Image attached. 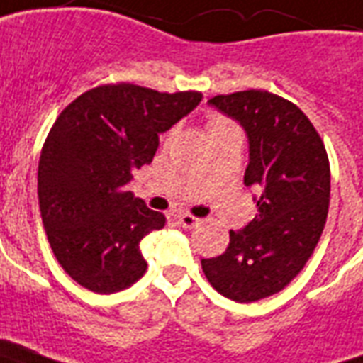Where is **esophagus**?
I'll use <instances>...</instances> for the list:
<instances>
[{
    "mask_svg": "<svg viewBox=\"0 0 363 363\" xmlns=\"http://www.w3.org/2000/svg\"><path fill=\"white\" fill-rule=\"evenodd\" d=\"M177 220H179V224H181L182 228H196L199 224V218H196V216L192 215H179L177 216Z\"/></svg>",
    "mask_w": 363,
    "mask_h": 363,
    "instance_id": "esophagus-1",
    "label": "esophagus"
}]
</instances>
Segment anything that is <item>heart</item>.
Returning a JSON list of instances; mask_svg holds the SVG:
<instances>
[{
    "label": "heart",
    "instance_id": "1",
    "mask_svg": "<svg viewBox=\"0 0 363 363\" xmlns=\"http://www.w3.org/2000/svg\"><path fill=\"white\" fill-rule=\"evenodd\" d=\"M222 128H233L230 122L222 121V118H213V121L209 122V133H213V131L216 130H222Z\"/></svg>",
    "mask_w": 363,
    "mask_h": 363
}]
</instances>
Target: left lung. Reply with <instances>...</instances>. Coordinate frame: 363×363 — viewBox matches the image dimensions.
<instances>
[{"mask_svg": "<svg viewBox=\"0 0 363 363\" xmlns=\"http://www.w3.org/2000/svg\"><path fill=\"white\" fill-rule=\"evenodd\" d=\"M209 105L247 133L245 184L258 192V215L201 267L216 292L250 303L281 292L311 258L330 207V162L315 125L281 96L245 90Z\"/></svg>", "mask_w": 363, "mask_h": 363, "instance_id": "left-lung-1", "label": "left lung"}]
</instances>
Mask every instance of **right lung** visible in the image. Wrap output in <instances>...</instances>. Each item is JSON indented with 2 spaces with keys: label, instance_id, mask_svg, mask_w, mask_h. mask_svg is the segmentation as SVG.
Segmentation results:
<instances>
[{
  "label": "right lung",
  "instance_id": "add662e5",
  "mask_svg": "<svg viewBox=\"0 0 363 363\" xmlns=\"http://www.w3.org/2000/svg\"><path fill=\"white\" fill-rule=\"evenodd\" d=\"M199 92L105 84L71 101L43 145L39 209L58 264L81 286L115 294L147 271L141 239L165 216L133 198V171L152 162L160 133L194 111Z\"/></svg>",
  "mask_w": 363,
  "mask_h": 363
}]
</instances>
